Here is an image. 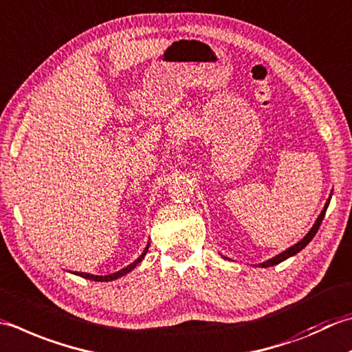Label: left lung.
I'll list each match as a JSON object with an SVG mask.
<instances>
[{"instance_id":"obj_1","label":"left lung","mask_w":352,"mask_h":352,"mask_svg":"<svg viewBox=\"0 0 352 352\" xmlns=\"http://www.w3.org/2000/svg\"><path fill=\"white\" fill-rule=\"evenodd\" d=\"M329 199H331V197L328 198V201H327V204H325V208H323V210L320 212V215H319V218H318V221L314 223L313 229L307 233V236H305L304 239H300L298 244H294V245H293V247H290V249H288V250L282 252L280 254H278V256H274V258H272V259L265 261V263L261 264V267H272V265H276V264L282 263V261H285L287 258L293 256V254H296V253H298V252H300L302 249H304V247L309 243V241H311V239L314 238L316 233H318L319 227H320V224H322V221H323V218H325V213H327V208H328V204H329Z\"/></svg>"}]
</instances>
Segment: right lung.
Wrapping results in <instances>:
<instances>
[{"label":"right lung","mask_w":352,"mask_h":352,"mask_svg":"<svg viewBox=\"0 0 352 352\" xmlns=\"http://www.w3.org/2000/svg\"><path fill=\"white\" fill-rule=\"evenodd\" d=\"M148 249H149V245L146 247V249L143 250V253L140 254L139 258H137L133 264H129L128 267H125V268H122V270H119L117 273H113V274H108V276H94V274H88V273H76V274H79V276H82V278H85V279H89V280H96V282H108V280H113V279H117V278H120V276H123V274H126V273H129L131 270H133V268L140 263V261L144 258V254H146V252H148Z\"/></svg>","instance_id":"add662e5"}]
</instances>
